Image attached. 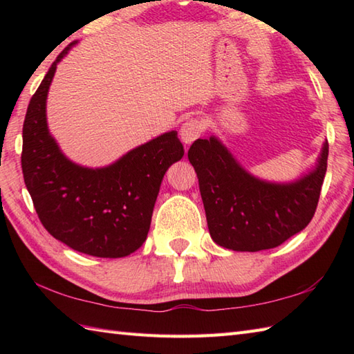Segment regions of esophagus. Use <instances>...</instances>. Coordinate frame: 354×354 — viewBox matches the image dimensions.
<instances>
[{"label": "esophagus", "instance_id": "1", "mask_svg": "<svg viewBox=\"0 0 354 354\" xmlns=\"http://www.w3.org/2000/svg\"><path fill=\"white\" fill-rule=\"evenodd\" d=\"M205 129V123L202 122L201 118H190L183 124L181 131H179V135H181V140L184 145H192V142L199 138L202 132Z\"/></svg>", "mask_w": 354, "mask_h": 354}]
</instances>
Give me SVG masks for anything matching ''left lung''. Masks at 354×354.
Listing matches in <instances>:
<instances>
[{
  "instance_id": "1",
  "label": "left lung",
  "mask_w": 354,
  "mask_h": 354,
  "mask_svg": "<svg viewBox=\"0 0 354 354\" xmlns=\"http://www.w3.org/2000/svg\"><path fill=\"white\" fill-rule=\"evenodd\" d=\"M328 142L310 175L293 184H268L236 162L221 141L198 138L189 160L199 179L209 236L232 251L270 250L304 230L317 212Z\"/></svg>"
}]
</instances>
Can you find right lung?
Here are the masks:
<instances>
[{
    "instance_id": "obj_1",
    "label": "right lung",
    "mask_w": 354,
    "mask_h": 354,
    "mask_svg": "<svg viewBox=\"0 0 354 354\" xmlns=\"http://www.w3.org/2000/svg\"><path fill=\"white\" fill-rule=\"evenodd\" d=\"M71 45L30 99L22 126V175L37 217L53 237L94 257H126L145 243L164 173L181 160L184 147L171 131L104 169L66 160L48 133L45 100L56 65Z\"/></svg>"
}]
</instances>
